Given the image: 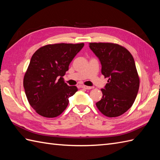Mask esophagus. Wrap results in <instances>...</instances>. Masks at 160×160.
Listing matches in <instances>:
<instances>
[{"label":"esophagus","instance_id":"esophagus-1","mask_svg":"<svg viewBox=\"0 0 160 160\" xmlns=\"http://www.w3.org/2000/svg\"><path fill=\"white\" fill-rule=\"evenodd\" d=\"M81 87L83 88V89H88V90L92 89V87H88V86H85V85H82V86H81Z\"/></svg>","mask_w":160,"mask_h":160}]
</instances>
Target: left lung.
I'll return each instance as SVG.
<instances>
[{"label": "left lung", "mask_w": 160, "mask_h": 160, "mask_svg": "<svg viewBox=\"0 0 160 160\" xmlns=\"http://www.w3.org/2000/svg\"><path fill=\"white\" fill-rule=\"evenodd\" d=\"M89 47L100 60L102 74L108 78L96 106L107 117L120 116L131 107L140 87L133 57L117 44L93 42Z\"/></svg>", "instance_id": "left-lung-1"}]
</instances>
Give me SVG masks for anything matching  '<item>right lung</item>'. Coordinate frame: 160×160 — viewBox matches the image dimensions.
<instances>
[{"label": "right lung", "mask_w": 160, "mask_h": 160, "mask_svg": "<svg viewBox=\"0 0 160 160\" xmlns=\"http://www.w3.org/2000/svg\"><path fill=\"white\" fill-rule=\"evenodd\" d=\"M84 43L54 44L40 47L33 53L23 80L29 103L45 118L58 116L69 104V98L78 91L68 86L62 76Z\"/></svg>", "instance_id": "1"}]
</instances>
